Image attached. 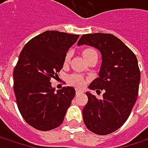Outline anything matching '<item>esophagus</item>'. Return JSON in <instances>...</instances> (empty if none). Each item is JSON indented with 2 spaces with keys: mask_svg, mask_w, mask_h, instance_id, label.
Masks as SVG:
<instances>
[{
  "mask_svg": "<svg viewBox=\"0 0 148 148\" xmlns=\"http://www.w3.org/2000/svg\"><path fill=\"white\" fill-rule=\"evenodd\" d=\"M80 93H83V91L80 90V89H76V94L79 95V94H80Z\"/></svg>",
  "mask_w": 148,
  "mask_h": 148,
  "instance_id": "obj_1",
  "label": "esophagus"
}]
</instances>
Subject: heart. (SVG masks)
Segmentation results:
<instances>
[{
	"label": "heart",
	"instance_id": "obj_1",
	"mask_svg": "<svg viewBox=\"0 0 148 148\" xmlns=\"http://www.w3.org/2000/svg\"><path fill=\"white\" fill-rule=\"evenodd\" d=\"M93 55H97L96 50L93 49H86L83 50V56L86 58V60L88 59L89 57L92 56ZM69 58H70V54L68 53L66 57H65V61H64L65 63L69 62ZM69 80H70V82L72 84L76 85V86H82L85 83V79L81 75H79V74H73V75H71L70 78H69Z\"/></svg>",
	"mask_w": 148,
	"mask_h": 148
}]
</instances>
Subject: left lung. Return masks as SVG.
Wrapping results in <instances>:
<instances>
[{"mask_svg": "<svg viewBox=\"0 0 148 148\" xmlns=\"http://www.w3.org/2000/svg\"><path fill=\"white\" fill-rule=\"evenodd\" d=\"M83 45L98 49L102 56L99 77L88 87L104 90L102 99L86 92L88 102L83 108V120L90 131L105 135L120 129L130 115L140 80L138 61L132 50L112 34H84L78 42L79 46Z\"/></svg>", "mask_w": 148, "mask_h": 148, "instance_id": "obj_1", "label": "left lung"}]
</instances>
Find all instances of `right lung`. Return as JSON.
<instances>
[{"label":"right lung","mask_w":148,"mask_h":148,"mask_svg":"<svg viewBox=\"0 0 148 148\" xmlns=\"http://www.w3.org/2000/svg\"><path fill=\"white\" fill-rule=\"evenodd\" d=\"M79 35L46 31L24 46L14 70V91L18 110L36 130L48 131L63 122L75 95L72 86L57 90L50 79L62 69L67 52Z\"/></svg>","instance_id":"add662e5"}]
</instances>
